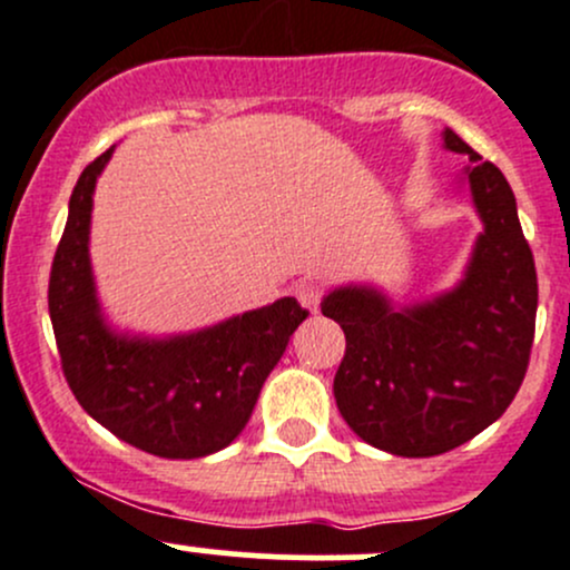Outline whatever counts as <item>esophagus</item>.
I'll return each mask as SVG.
<instances>
[{
    "mask_svg": "<svg viewBox=\"0 0 570 570\" xmlns=\"http://www.w3.org/2000/svg\"><path fill=\"white\" fill-rule=\"evenodd\" d=\"M297 301H301L303 308H308V312L314 314L320 308L322 289L317 284H301V286H297Z\"/></svg>",
    "mask_w": 570,
    "mask_h": 570,
    "instance_id": "34e87169",
    "label": "esophagus"
}]
</instances>
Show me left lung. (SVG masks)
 <instances>
[{
  "label": "left lung",
  "mask_w": 570,
  "mask_h": 570,
  "mask_svg": "<svg viewBox=\"0 0 570 570\" xmlns=\"http://www.w3.org/2000/svg\"><path fill=\"white\" fill-rule=\"evenodd\" d=\"M441 137L446 151L469 157L463 181L482 220L463 278L411 306L370 284L322 297V314L347 338L333 377L338 413L361 441L400 458L441 455L497 422L534 338L538 275L513 189L455 131Z\"/></svg>",
  "instance_id": "1"
}]
</instances>
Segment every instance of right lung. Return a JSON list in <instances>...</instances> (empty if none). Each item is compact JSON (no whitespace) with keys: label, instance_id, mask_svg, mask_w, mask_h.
<instances>
[{"label":"right lung","instance_id":"obj_1","mask_svg":"<svg viewBox=\"0 0 570 570\" xmlns=\"http://www.w3.org/2000/svg\"><path fill=\"white\" fill-rule=\"evenodd\" d=\"M115 146L88 165L68 200L49 278V317L79 405L126 444L170 461L220 452L248 424L258 392L308 317L295 297L200 331L142 336L115 331L90 267V215Z\"/></svg>","mask_w":570,"mask_h":570}]
</instances>
